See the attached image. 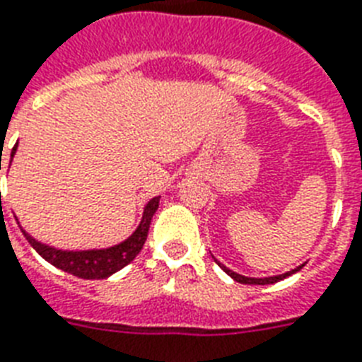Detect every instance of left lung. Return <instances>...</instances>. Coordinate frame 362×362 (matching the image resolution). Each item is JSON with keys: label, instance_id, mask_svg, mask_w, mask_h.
<instances>
[{"label": "left lung", "instance_id": "obj_1", "mask_svg": "<svg viewBox=\"0 0 362 362\" xmlns=\"http://www.w3.org/2000/svg\"><path fill=\"white\" fill-rule=\"evenodd\" d=\"M215 262L218 263V267H221L226 274H230L231 279L235 280V282H241V284H258V286L274 284V282H279V280L286 279V276H290V274L297 273V271H300V269L305 267V263H303V265H299V267H296V269H291V271H288V273H284V274H276V276H265V279H250V276H243V274L235 273V271H231V269H228L226 265H222L218 259H215Z\"/></svg>", "mask_w": 362, "mask_h": 362}]
</instances>
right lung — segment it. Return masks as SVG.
Listing matches in <instances>:
<instances>
[{
    "mask_svg": "<svg viewBox=\"0 0 362 362\" xmlns=\"http://www.w3.org/2000/svg\"><path fill=\"white\" fill-rule=\"evenodd\" d=\"M14 153H16V146L13 147L11 153V160H13ZM158 199L153 198L147 202L146 209H144V216H141L140 226L136 228L129 239H125L119 245H114L110 248H95V250H57L54 247L42 245L37 239L25 233L24 237L28 239L31 247L42 256L48 263H52L54 267L62 269L65 273H71L78 279H88V280H99V279H108L110 274L117 273L119 269L132 262V259L140 254L144 248V243L147 239V231H149V224L155 215V211L158 209Z\"/></svg>",
    "mask_w": 362,
    "mask_h": 362,
    "instance_id": "right-lung-1",
    "label": "right lung"
}]
</instances>
